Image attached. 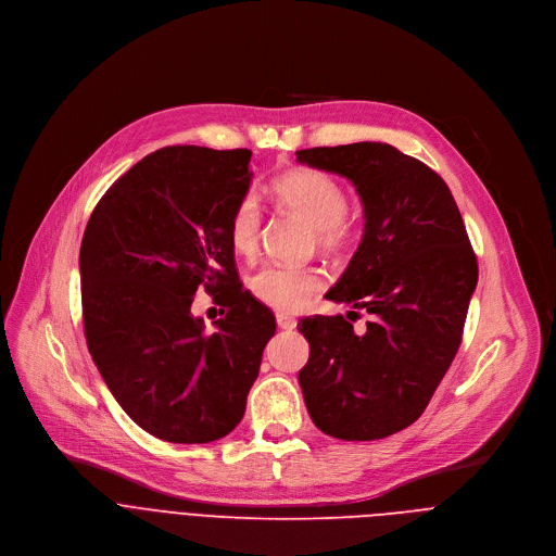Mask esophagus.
Here are the masks:
<instances>
[{
  "label": "esophagus",
  "instance_id": "esophagus-1",
  "mask_svg": "<svg viewBox=\"0 0 556 556\" xmlns=\"http://www.w3.org/2000/svg\"><path fill=\"white\" fill-rule=\"evenodd\" d=\"M277 326L281 330H294L296 328V319H294V316L286 314V312H277Z\"/></svg>",
  "mask_w": 556,
  "mask_h": 556
}]
</instances>
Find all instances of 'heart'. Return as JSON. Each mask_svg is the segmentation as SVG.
<instances>
[{
    "instance_id": "obj_1",
    "label": "heart",
    "mask_w": 556,
    "mask_h": 556,
    "mask_svg": "<svg viewBox=\"0 0 556 556\" xmlns=\"http://www.w3.org/2000/svg\"><path fill=\"white\" fill-rule=\"evenodd\" d=\"M270 189L283 206L296 211L314 228L324 249L337 251L350 242L354 226L345 215L348 193L339 180L319 169L301 167L275 178ZM260 222V204L253 195L235 204L228 217V244L240 257L255 255ZM249 288L268 307L296 312L319 292L321 277L312 268L266 264L251 275Z\"/></svg>"
}]
</instances>
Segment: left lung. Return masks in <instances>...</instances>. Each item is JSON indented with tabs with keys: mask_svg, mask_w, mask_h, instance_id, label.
Here are the masks:
<instances>
[{
	"mask_svg": "<svg viewBox=\"0 0 556 556\" xmlns=\"http://www.w3.org/2000/svg\"><path fill=\"white\" fill-rule=\"evenodd\" d=\"M296 161L345 176L361 195L363 240L326 296L371 314L363 332L341 314L299 324L309 343L303 401L324 433L380 440L422 416L451 367L478 260L446 182L416 157L354 142L301 149Z\"/></svg>",
	"mask_w": 556,
	"mask_h": 556,
	"instance_id": "obj_1",
	"label": "left lung"
}]
</instances>
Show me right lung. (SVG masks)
I'll use <instances>...</instances> for the list:
<instances>
[{"instance_id": "obj_1", "label": "right lung", "mask_w": 556, "mask_h": 556, "mask_svg": "<svg viewBox=\"0 0 556 556\" xmlns=\"http://www.w3.org/2000/svg\"><path fill=\"white\" fill-rule=\"evenodd\" d=\"M251 149L176 144L144 155L97 204L84 232L88 350L123 412L176 444L228 435L275 334V316L235 268L228 217L251 187ZM198 289L227 307L208 333Z\"/></svg>"}]
</instances>
